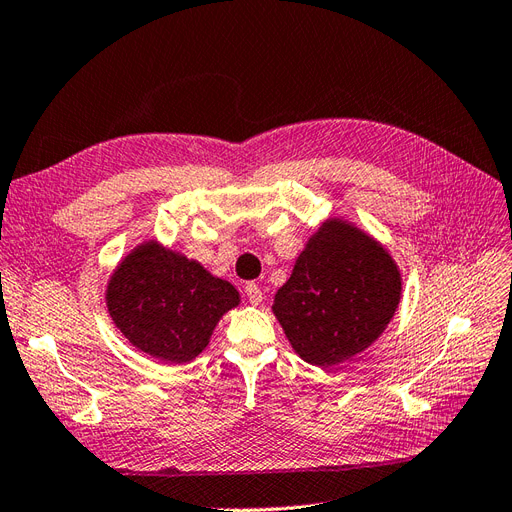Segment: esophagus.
Instances as JSON below:
<instances>
[{
  "mask_svg": "<svg viewBox=\"0 0 512 512\" xmlns=\"http://www.w3.org/2000/svg\"><path fill=\"white\" fill-rule=\"evenodd\" d=\"M244 293H246V298H249V302H251L253 306L261 304V300H263V293H261L259 285H255V283H249V285L244 287Z\"/></svg>",
  "mask_w": 512,
  "mask_h": 512,
  "instance_id": "34e87169",
  "label": "esophagus"
}]
</instances>
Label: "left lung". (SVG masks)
<instances>
[{
	"label": "left lung",
	"instance_id": "left-lung-1",
	"mask_svg": "<svg viewBox=\"0 0 512 512\" xmlns=\"http://www.w3.org/2000/svg\"><path fill=\"white\" fill-rule=\"evenodd\" d=\"M402 295L391 255L355 225L329 219L274 295V315L304 361L342 364L385 332Z\"/></svg>",
	"mask_w": 512,
	"mask_h": 512
}]
</instances>
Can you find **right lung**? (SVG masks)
Returning <instances> with one entry per match:
<instances>
[{
    "mask_svg": "<svg viewBox=\"0 0 512 512\" xmlns=\"http://www.w3.org/2000/svg\"><path fill=\"white\" fill-rule=\"evenodd\" d=\"M238 304L232 283L153 240L119 263L106 289V306L121 334L168 364L200 355L219 319Z\"/></svg>",
    "mask_w": 512,
    "mask_h": 512,
    "instance_id": "obj_1",
    "label": "right lung"
}]
</instances>
